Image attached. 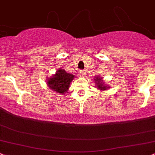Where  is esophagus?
Listing matches in <instances>:
<instances>
[{"label": "esophagus", "instance_id": "esophagus-1", "mask_svg": "<svg viewBox=\"0 0 155 155\" xmlns=\"http://www.w3.org/2000/svg\"><path fill=\"white\" fill-rule=\"evenodd\" d=\"M86 72H87V70H81V71H80V74H81V76H85Z\"/></svg>", "mask_w": 155, "mask_h": 155}]
</instances>
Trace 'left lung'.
I'll list each match as a JSON object with an SVG mask.
<instances>
[{
    "label": "left lung",
    "mask_w": 155,
    "mask_h": 155,
    "mask_svg": "<svg viewBox=\"0 0 155 155\" xmlns=\"http://www.w3.org/2000/svg\"><path fill=\"white\" fill-rule=\"evenodd\" d=\"M95 80V82L97 84V87H98V89H102V90H104V89H107V86H104L102 84V82H101V79H100V78H97L96 79H94ZM96 87V86H95Z\"/></svg>",
    "instance_id": "obj_1"
}]
</instances>
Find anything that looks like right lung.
Instances as JSON below:
<instances>
[{
  "label": "right lung",
  "mask_w": 155,
  "mask_h": 155,
  "mask_svg": "<svg viewBox=\"0 0 155 155\" xmlns=\"http://www.w3.org/2000/svg\"><path fill=\"white\" fill-rule=\"evenodd\" d=\"M74 79V75L67 73L64 69H60L52 78L48 80V85L51 90L64 94L68 90L70 83Z\"/></svg>",
  "instance_id": "obj_1"
}]
</instances>
